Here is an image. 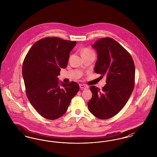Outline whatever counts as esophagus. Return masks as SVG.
Masks as SVG:
<instances>
[{
    "label": "esophagus",
    "instance_id": "esophagus-1",
    "mask_svg": "<svg viewBox=\"0 0 157 157\" xmlns=\"http://www.w3.org/2000/svg\"><path fill=\"white\" fill-rule=\"evenodd\" d=\"M79 87L82 90H86V86L85 85H83V84H80L79 85Z\"/></svg>",
    "mask_w": 157,
    "mask_h": 157
}]
</instances>
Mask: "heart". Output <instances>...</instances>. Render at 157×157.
<instances>
[{
    "label": "heart",
    "instance_id": "b5f03b06",
    "mask_svg": "<svg viewBox=\"0 0 157 157\" xmlns=\"http://www.w3.org/2000/svg\"><path fill=\"white\" fill-rule=\"evenodd\" d=\"M94 53L91 49H90L88 48H85L84 49H83L82 51V55H87V54H90V53Z\"/></svg>",
    "mask_w": 157,
    "mask_h": 157
}]
</instances>
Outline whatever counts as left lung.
Here are the masks:
<instances>
[{"label": "left lung", "mask_w": 157, "mask_h": 157, "mask_svg": "<svg viewBox=\"0 0 157 157\" xmlns=\"http://www.w3.org/2000/svg\"><path fill=\"white\" fill-rule=\"evenodd\" d=\"M92 47L98 53L94 71L106 77V84L102 90L90 87L92 97L88 106L95 117L106 120L120 112L133 91L134 62L129 53L111 37L98 39Z\"/></svg>", "instance_id": "8db88e82"}]
</instances>
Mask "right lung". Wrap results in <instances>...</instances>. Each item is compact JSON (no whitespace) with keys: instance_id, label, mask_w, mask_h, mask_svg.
<instances>
[{"instance_id":"obj_1","label":"right lung","mask_w":157,"mask_h":157,"mask_svg":"<svg viewBox=\"0 0 157 157\" xmlns=\"http://www.w3.org/2000/svg\"><path fill=\"white\" fill-rule=\"evenodd\" d=\"M76 41L57 37L39 40L26 54L22 75L26 96L42 117L54 120L65 113L71 101L79 90L75 82L58 85L60 68L67 67Z\"/></svg>"}]
</instances>
